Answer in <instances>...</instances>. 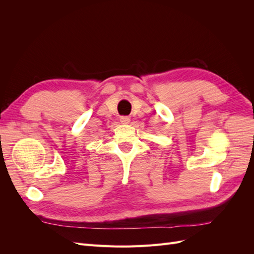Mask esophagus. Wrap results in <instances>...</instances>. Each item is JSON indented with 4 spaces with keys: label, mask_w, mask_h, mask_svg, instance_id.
Segmentation results:
<instances>
[{
    "label": "esophagus",
    "mask_w": 254,
    "mask_h": 254,
    "mask_svg": "<svg viewBox=\"0 0 254 254\" xmlns=\"http://www.w3.org/2000/svg\"><path fill=\"white\" fill-rule=\"evenodd\" d=\"M120 121H121L122 124H128V123L130 122V118L126 117V115H124V117H121Z\"/></svg>",
    "instance_id": "obj_1"
}]
</instances>
